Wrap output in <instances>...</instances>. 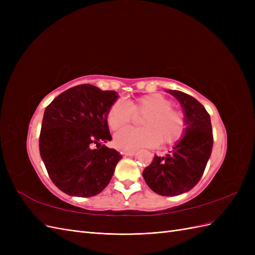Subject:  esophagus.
Here are the masks:
<instances>
[{
	"instance_id": "esophagus-1",
	"label": "esophagus",
	"mask_w": 255,
	"mask_h": 255,
	"mask_svg": "<svg viewBox=\"0 0 255 255\" xmlns=\"http://www.w3.org/2000/svg\"><path fill=\"white\" fill-rule=\"evenodd\" d=\"M123 154H125V155H127V156H134L135 154H136V152L135 151H123Z\"/></svg>"
}]
</instances>
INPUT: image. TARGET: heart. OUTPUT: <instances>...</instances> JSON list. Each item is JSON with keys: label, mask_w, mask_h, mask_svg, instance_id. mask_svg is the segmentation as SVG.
<instances>
[{"label": "heart", "mask_w": 255, "mask_h": 255, "mask_svg": "<svg viewBox=\"0 0 255 255\" xmlns=\"http://www.w3.org/2000/svg\"><path fill=\"white\" fill-rule=\"evenodd\" d=\"M172 103L158 94L146 95L134 102L119 99L107 112V125L117 129L133 119L134 115H145L141 120L143 128L127 127L115 134V143L120 149L135 151L142 148H154L163 140L173 143L184 133L185 121L181 112L171 109Z\"/></svg>", "instance_id": "heart-1"}]
</instances>
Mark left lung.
Returning a JSON list of instances; mask_svg holds the SVG:
<instances>
[{
    "mask_svg": "<svg viewBox=\"0 0 255 255\" xmlns=\"http://www.w3.org/2000/svg\"><path fill=\"white\" fill-rule=\"evenodd\" d=\"M184 112V135L166 156H154L142 176L160 196H179L194 188L201 179L213 149L211 117L198 100L179 90H168Z\"/></svg>",
    "mask_w": 255,
    "mask_h": 255,
    "instance_id": "1",
    "label": "left lung"
}]
</instances>
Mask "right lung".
Returning <instances> with one entry per match:
<instances>
[{
	"label": "right lung",
	"mask_w": 255,
	"mask_h": 255,
	"mask_svg": "<svg viewBox=\"0 0 255 255\" xmlns=\"http://www.w3.org/2000/svg\"><path fill=\"white\" fill-rule=\"evenodd\" d=\"M118 97L114 90L84 84L64 91L45 109L40 156L50 179L65 194L92 197L111 182L122 156L104 144L112 140L106 117Z\"/></svg>",
	"instance_id": "1"
}]
</instances>
